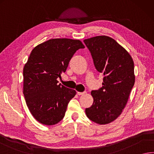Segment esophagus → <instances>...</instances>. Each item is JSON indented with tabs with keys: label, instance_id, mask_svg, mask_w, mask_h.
<instances>
[{
	"label": "esophagus",
	"instance_id": "1",
	"mask_svg": "<svg viewBox=\"0 0 154 154\" xmlns=\"http://www.w3.org/2000/svg\"><path fill=\"white\" fill-rule=\"evenodd\" d=\"M77 94H78V95H82V94H85V92H77Z\"/></svg>",
	"mask_w": 154,
	"mask_h": 154
}]
</instances>
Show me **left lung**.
<instances>
[{
	"instance_id": "left-lung-1",
	"label": "left lung",
	"mask_w": 154,
	"mask_h": 154,
	"mask_svg": "<svg viewBox=\"0 0 154 154\" xmlns=\"http://www.w3.org/2000/svg\"><path fill=\"white\" fill-rule=\"evenodd\" d=\"M98 72L104 75L103 86L92 91V105L85 110L93 122L104 125L115 120L123 111L135 83L134 63L125 49L108 36L84 40Z\"/></svg>"
}]
</instances>
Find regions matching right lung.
<instances>
[{"label": "right lung", "mask_w": 154, "mask_h": 154, "mask_svg": "<svg viewBox=\"0 0 154 154\" xmlns=\"http://www.w3.org/2000/svg\"><path fill=\"white\" fill-rule=\"evenodd\" d=\"M85 48L79 40L51 39L31 51L23 68V94L35 119L53 125L64 117L68 104L76 94L73 89L58 84L77 50Z\"/></svg>", "instance_id": "obj_1"}]
</instances>
